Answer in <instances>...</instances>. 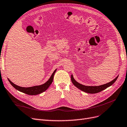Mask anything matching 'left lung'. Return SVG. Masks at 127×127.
<instances>
[{
  "label": "left lung",
  "mask_w": 127,
  "mask_h": 127,
  "mask_svg": "<svg viewBox=\"0 0 127 127\" xmlns=\"http://www.w3.org/2000/svg\"><path fill=\"white\" fill-rule=\"evenodd\" d=\"M118 76L116 77L115 79L114 80H113L112 81L110 82L105 84L103 85H100V86H95V87H90V86H85V85H83L82 84H81L77 82L73 78V76L72 75H71V81L73 83V84H74L76 87H77L78 89H80L81 90H82V91H84L85 92H87L88 93H91V94H93V93H96L98 92H100L104 90L105 89H107V88L109 87L110 86L112 85L114 82H115L117 80V78H118Z\"/></svg>",
  "instance_id": "obj_1"
}]
</instances>
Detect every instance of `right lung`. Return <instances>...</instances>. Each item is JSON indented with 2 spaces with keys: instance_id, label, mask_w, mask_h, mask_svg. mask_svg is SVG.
Wrapping results in <instances>:
<instances>
[{
  "instance_id": "obj_1",
  "label": "right lung",
  "mask_w": 127,
  "mask_h": 127,
  "mask_svg": "<svg viewBox=\"0 0 127 127\" xmlns=\"http://www.w3.org/2000/svg\"><path fill=\"white\" fill-rule=\"evenodd\" d=\"M56 71V69H55V70L54 71V72L53 73V74L51 75L50 79H49L46 83H45L42 85L34 86V87H30V88H24V87H19V86L16 85V84H14L11 81H10L9 79H8V80L9 82L11 84V85L13 86L14 88H15L16 90H17L22 92H23L25 94H27V95H37L44 92L45 91H46V90L48 88V87H50V85L51 84V83L53 82V78H54V75Z\"/></svg>"
}]
</instances>
